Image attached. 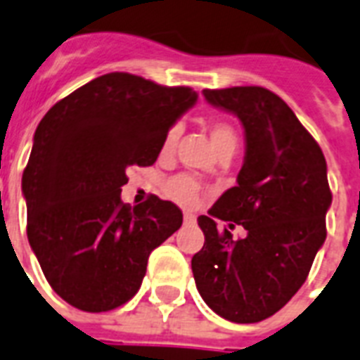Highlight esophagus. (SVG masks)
<instances>
[{"instance_id":"esophagus-1","label":"esophagus","mask_w":360,"mask_h":360,"mask_svg":"<svg viewBox=\"0 0 360 360\" xmlns=\"http://www.w3.org/2000/svg\"><path fill=\"white\" fill-rule=\"evenodd\" d=\"M183 220H185V224H194V222H196V217L192 213H185Z\"/></svg>"}]
</instances>
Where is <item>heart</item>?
I'll list each match as a JSON object with an SVG mask.
<instances>
[{
  "label": "heart",
  "instance_id": "obj_1",
  "mask_svg": "<svg viewBox=\"0 0 360 360\" xmlns=\"http://www.w3.org/2000/svg\"><path fill=\"white\" fill-rule=\"evenodd\" d=\"M209 136L217 151L224 149V147H237V134L233 127L226 121H213L209 124ZM179 138V129L172 127L166 132L162 141V153H172L174 151L175 143ZM164 192L169 200L181 203V205H192L198 200V183L188 175H175L166 183Z\"/></svg>",
  "mask_w": 360,
  "mask_h": 360
}]
</instances>
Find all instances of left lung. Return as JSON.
I'll list each match as a JSON object with an SVG mask.
<instances>
[{
    "label": "left lung",
    "mask_w": 360,
    "mask_h": 360,
    "mask_svg": "<svg viewBox=\"0 0 360 360\" xmlns=\"http://www.w3.org/2000/svg\"><path fill=\"white\" fill-rule=\"evenodd\" d=\"M203 97L239 117L246 153L237 186L198 219L205 243L192 273L213 312L257 323L295 295L325 243L333 202L327 162L293 110L265 87L203 89ZM217 219L231 228L220 232ZM236 224L247 230L243 240L231 236Z\"/></svg>",
    "instance_id": "obj_1"
}]
</instances>
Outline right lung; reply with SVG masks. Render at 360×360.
<instances>
[{
  "label": "right lung",
  "instance_id": "1",
  "mask_svg": "<svg viewBox=\"0 0 360 360\" xmlns=\"http://www.w3.org/2000/svg\"><path fill=\"white\" fill-rule=\"evenodd\" d=\"M191 87L110 72L48 110L22 175L27 239L48 284L84 312L130 301L147 259L183 224L181 209L149 196L121 202L127 168L151 166L169 127L194 106Z\"/></svg>",
  "mask_w": 360,
  "mask_h": 360
}]
</instances>
